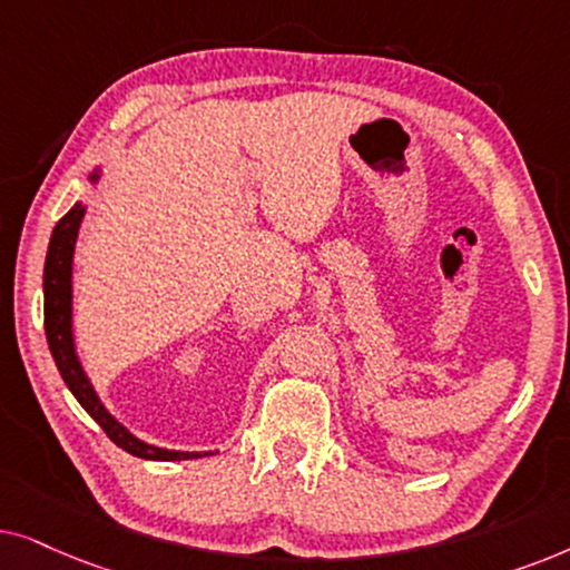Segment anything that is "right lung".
<instances>
[{"label":"right lung","mask_w":570,"mask_h":570,"mask_svg":"<svg viewBox=\"0 0 570 570\" xmlns=\"http://www.w3.org/2000/svg\"><path fill=\"white\" fill-rule=\"evenodd\" d=\"M101 177V166H96L90 171V181H98ZM86 216V206L75 203L67 214L59 218L49 239V253L47 263H43V328H47V341L55 356L59 375L67 383V389L72 391V396L80 401V406L101 424V430L109 435L111 443H117L121 451L132 453L138 459L148 461H185V459H200L210 456V453H197V451H169L150 445L146 440L135 438L125 424L114 420L109 409L101 404L94 383L88 381L86 370H82L80 356L75 352V336H72V255H75V242H78V232Z\"/></svg>","instance_id":"add662e5"}]
</instances>
